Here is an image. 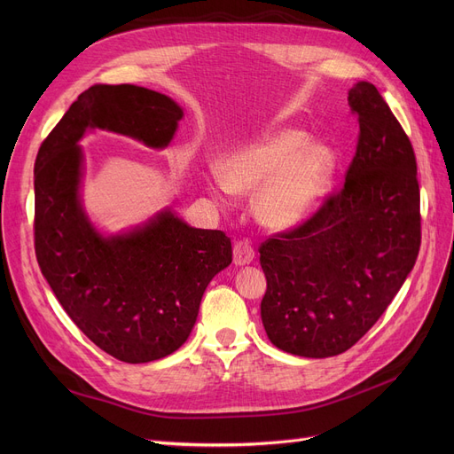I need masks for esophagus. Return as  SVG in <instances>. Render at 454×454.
Wrapping results in <instances>:
<instances>
[{
	"instance_id": "obj_1",
	"label": "esophagus",
	"mask_w": 454,
	"mask_h": 454,
	"mask_svg": "<svg viewBox=\"0 0 454 454\" xmlns=\"http://www.w3.org/2000/svg\"><path fill=\"white\" fill-rule=\"evenodd\" d=\"M254 247H252V243L250 241H237L235 245H233V263L235 265H248L250 261L254 259Z\"/></svg>"
}]
</instances>
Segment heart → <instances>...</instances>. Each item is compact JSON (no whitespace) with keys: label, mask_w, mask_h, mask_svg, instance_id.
<instances>
[{"label":"heart","mask_w":454,"mask_h":454,"mask_svg":"<svg viewBox=\"0 0 454 454\" xmlns=\"http://www.w3.org/2000/svg\"><path fill=\"white\" fill-rule=\"evenodd\" d=\"M335 158L320 143H307L301 130H283L235 151L219 161L217 173L228 191L257 192L255 217L283 230L303 221L331 182ZM213 193L219 197L217 189Z\"/></svg>","instance_id":"obj_1"}]
</instances>
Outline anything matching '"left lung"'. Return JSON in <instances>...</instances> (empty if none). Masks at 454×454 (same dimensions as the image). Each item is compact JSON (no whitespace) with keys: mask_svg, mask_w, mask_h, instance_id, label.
Returning <instances> with one entry per match:
<instances>
[{"mask_svg":"<svg viewBox=\"0 0 454 454\" xmlns=\"http://www.w3.org/2000/svg\"><path fill=\"white\" fill-rule=\"evenodd\" d=\"M359 121L340 189L301 224L259 247L270 342L324 359L359 342L412 270L421 245L419 184L409 136L370 82L348 93Z\"/></svg>","mask_w":454,"mask_h":454,"instance_id":"left-lung-1","label":"left lung"}]
</instances>
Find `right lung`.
Returning a JSON list of instances; mask_svg holds the SVG:
<instances>
[{
    "label": "right lung",
    "instance_id": "obj_1",
    "mask_svg": "<svg viewBox=\"0 0 454 454\" xmlns=\"http://www.w3.org/2000/svg\"><path fill=\"white\" fill-rule=\"evenodd\" d=\"M182 108L132 84L82 91L40 145L35 161V252L67 317L114 359L139 364L176 351L195 325L202 294L231 263L221 230H199L171 211L127 235L103 237L79 202L88 127L165 147Z\"/></svg>",
    "mask_w": 454,
    "mask_h": 454
}]
</instances>
